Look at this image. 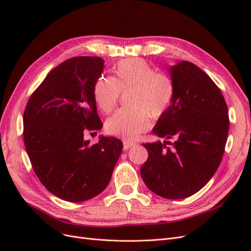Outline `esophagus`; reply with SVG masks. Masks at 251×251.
I'll return each instance as SVG.
<instances>
[{
	"instance_id": "34e87169",
	"label": "esophagus",
	"mask_w": 251,
	"mask_h": 251,
	"mask_svg": "<svg viewBox=\"0 0 251 251\" xmlns=\"http://www.w3.org/2000/svg\"><path fill=\"white\" fill-rule=\"evenodd\" d=\"M135 146H136V142H134V141H131V140H125L124 141V149L125 150H127V149H130V148L135 147Z\"/></svg>"
}]
</instances>
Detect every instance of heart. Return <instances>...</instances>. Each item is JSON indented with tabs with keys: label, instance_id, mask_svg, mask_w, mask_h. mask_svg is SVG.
<instances>
[{
	"label": "heart",
	"instance_id": "heart-1",
	"mask_svg": "<svg viewBox=\"0 0 251 251\" xmlns=\"http://www.w3.org/2000/svg\"><path fill=\"white\" fill-rule=\"evenodd\" d=\"M128 109L119 110L105 121V131L114 136L132 139L147 130L151 118H159L170 108L175 94L171 77L157 73L147 60L138 57L120 60L114 76H100L94 83L96 104L103 113L116 107L120 91H128Z\"/></svg>",
	"mask_w": 251,
	"mask_h": 251
}]
</instances>
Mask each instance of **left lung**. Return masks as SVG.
Listing matches in <instances>:
<instances>
[{"instance_id":"8db88e82","label":"left lung","mask_w":251,"mask_h":251,"mask_svg":"<svg viewBox=\"0 0 251 251\" xmlns=\"http://www.w3.org/2000/svg\"><path fill=\"white\" fill-rule=\"evenodd\" d=\"M169 72L174 100L153 134L174 141L142 144L149 157L140 174L150 191L177 200L199 192L215 175L225 150L229 118L221 91L199 67L181 60Z\"/></svg>"}]
</instances>
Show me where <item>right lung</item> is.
I'll return each mask as SVG.
<instances>
[{"label":"right lung","mask_w":251,"mask_h":251,"mask_svg":"<svg viewBox=\"0 0 251 251\" xmlns=\"http://www.w3.org/2000/svg\"><path fill=\"white\" fill-rule=\"evenodd\" d=\"M104 60L77 56L55 67L37 88L24 112V143L42 184L58 198L82 202L107 187L124 144L100 136L96 144L83 138L100 130L94 83Z\"/></svg>","instance_id":"obj_1"}]
</instances>
